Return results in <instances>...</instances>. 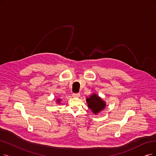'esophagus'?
<instances>
[{
    "label": "esophagus",
    "instance_id": "34e87169",
    "mask_svg": "<svg viewBox=\"0 0 156 156\" xmlns=\"http://www.w3.org/2000/svg\"><path fill=\"white\" fill-rule=\"evenodd\" d=\"M73 97H80V93H73L72 94Z\"/></svg>",
    "mask_w": 156,
    "mask_h": 156
}]
</instances>
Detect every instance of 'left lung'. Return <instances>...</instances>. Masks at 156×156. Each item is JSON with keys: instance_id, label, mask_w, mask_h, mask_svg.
I'll return each instance as SVG.
<instances>
[{"instance_id": "left-lung-1", "label": "left lung", "mask_w": 156, "mask_h": 156, "mask_svg": "<svg viewBox=\"0 0 156 156\" xmlns=\"http://www.w3.org/2000/svg\"><path fill=\"white\" fill-rule=\"evenodd\" d=\"M86 102L88 104V107L94 115L98 114L106 106L105 102L96 93H92L90 97H87Z\"/></svg>"}]
</instances>
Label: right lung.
Returning <instances> with one entry per match:
<instances>
[{
    "label": "right lung",
    "instance_id": "1",
    "mask_svg": "<svg viewBox=\"0 0 156 156\" xmlns=\"http://www.w3.org/2000/svg\"><path fill=\"white\" fill-rule=\"evenodd\" d=\"M61 99H60V98H58V99H56V103H58V104H59V103L61 102Z\"/></svg>",
    "mask_w": 156,
    "mask_h": 156
}]
</instances>
